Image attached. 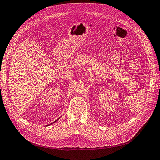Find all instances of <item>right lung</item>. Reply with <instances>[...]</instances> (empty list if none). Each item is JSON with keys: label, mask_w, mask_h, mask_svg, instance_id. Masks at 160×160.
<instances>
[{"label": "right lung", "mask_w": 160, "mask_h": 160, "mask_svg": "<svg viewBox=\"0 0 160 160\" xmlns=\"http://www.w3.org/2000/svg\"><path fill=\"white\" fill-rule=\"evenodd\" d=\"M60 118H58V119H57V120H56V121H54V122H53V123H52V124H48V125H46V126H47H47H49V125H52V124H53V123H55V122H57V121H58V120H59V119H60Z\"/></svg>", "instance_id": "right-lung-1"}]
</instances>
